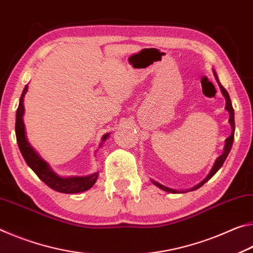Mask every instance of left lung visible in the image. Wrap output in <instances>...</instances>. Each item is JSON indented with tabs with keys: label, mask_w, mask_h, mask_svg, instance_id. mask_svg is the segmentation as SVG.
Instances as JSON below:
<instances>
[{
	"label": "left lung",
	"mask_w": 253,
	"mask_h": 253,
	"mask_svg": "<svg viewBox=\"0 0 253 253\" xmlns=\"http://www.w3.org/2000/svg\"><path fill=\"white\" fill-rule=\"evenodd\" d=\"M213 73H214L215 80H216L218 86H220V89H221V92H222V94H223V96H224V98H225V103H226V104H225V110H226L227 112H229V114H230L229 123H230V126H231V134H230L229 138H227V139L225 140V146H224V150H223V154H222L220 157H218V158H217L216 160H215L213 168L211 169V171H210V173L208 175V177H206L204 180H202L200 184H197L196 186H194V187L189 188V189H185V190H177V189H173V188H170V187H167V186H165V185H163V184L158 183V181L151 179L152 184L156 185L157 187L160 188V189H163V190H165V192H167V193H171V194L187 193V192H192V190H195V189H198L200 187H202V186L204 185V184L206 183V181L210 180L211 178H212V177L215 175V173L217 172L218 169H220V168L222 167V166H223V164H224L226 157L229 156V154H230V150H231L232 144H233V140H234V130H235V124H234V110H233V106H232V103H231V98H230L229 93H227L226 89L221 85V83H220V81H218V77H217L216 73H215L214 69H213Z\"/></svg>",
	"instance_id": "1"
}]
</instances>
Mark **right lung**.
I'll return each instance as SVG.
<instances>
[{
  "instance_id": "obj_1",
  "label": "right lung",
  "mask_w": 253,
  "mask_h": 253,
  "mask_svg": "<svg viewBox=\"0 0 253 253\" xmlns=\"http://www.w3.org/2000/svg\"><path fill=\"white\" fill-rule=\"evenodd\" d=\"M27 92L28 85H26V87H24L21 94V97H20V103L18 110H16L15 118L16 141H18L19 149L20 151H21L22 157L24 160H26L27 165L36 172V175L38 176L45 185L49 186L51 189L56 190V192L64 194H75L88 190L90 187H93V185L95 183H96L98 178V172L90 173V175L87 176H59L58 173L52 170L47 161L41 158V156L31 147V144L28 142L26 135V127H24L23 123V97L24 95L27 94ZM107 138H109V133L103 135L102 142L105 141Z\"/></svg>"
}]
</instances>
